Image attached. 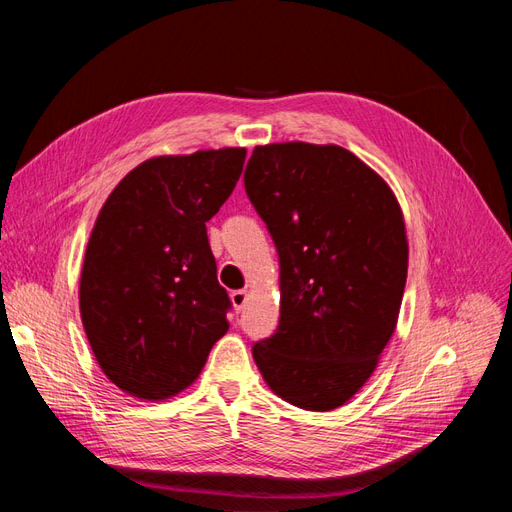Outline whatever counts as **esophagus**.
<instances>
[{
	"instance_id": "1",
	"label": "esophagus",
	"mask_w": 512,
	"mask_h": 512,
	"mask_svg": "<svg viewBox=\"0 0 512 512\" xmlns=\"http://www.w3.org/2000/svg\"><path fill=\"white\" fill-rule=\"evenodd\" d=\"M230 301H232V305H235L237 312H241L245 301H247V290H235V292H230Z\"/></svg>"
}]
</instances>
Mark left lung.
<instances>
[{
  "label": "left lung",
  "instance_id": "obj_1",
  "mask_svg": "<svg viewBox=\"0 0 512 512\" xmlns=\"http://www.w3.org/2000/svg\"><path fill=\"white\" fill-rule=\"evenodd\" d=\"M245 192L280 254V327L252 354L288 404L329 412L374 374L408 277L404 213L376 170L337 145L254 149Z\"/></svg>",
  "mask_w": 512,
  "mask_h": 512
}]
</instances>
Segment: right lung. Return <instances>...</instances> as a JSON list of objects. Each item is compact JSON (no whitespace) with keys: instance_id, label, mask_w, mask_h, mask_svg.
Listing matches in <instances>:
<instances>
[{"instance_id":"obj_1","label":"right lung","mask_w":512,"mask_h":512,"mask_svg":"<svg viewBox=\"0 0 512 512\" xmlns=\"http://www.w3.org/2000/svg\"><path fill=\"white\" fill-rule=\"evenodd\" d=\"M243 147L145 160L106 198L85 250L81 320L104 376L160 401L198 378L228 331L207 222L235 190Z\"/></svg>"}]
</instances>
